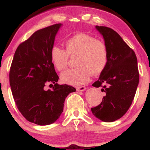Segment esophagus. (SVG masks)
Wrapping results in <instances>:
<instances>
[{"instance_id":"1","label":"esophagus","mask_w":150,"mask_h":150,"mask_svg":"<svg viewBox=\"0 0 150 150\" xmlns=\"http://www.w3.org/2000/svg\"><path fill=\"white\" fill-rule=\"evenodd\" d=\"M77 92H83L86 89V87L85 86H81V87H78L76 88Z\"/></svg>"}]
</instances>
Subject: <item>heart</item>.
Masks as SVG:
<instances>
[{
	"mask_svg": "<svg viewBox=\"0 0 150 150\" xmlns=\"http://www.w3.org/2000/svg\"><path fill=\"white\" fill-rule=\"evenodd\" d=\"M65 49L58 46L51 50V59L59 72L67 68L69 56H76L75 69L68 70L61 75L65 83L73 86L84 85L88 82L91 73L98 75L106 68L108 62V48L103 41L90 34L79 33L65 42Z\"/></svg>",
	"mask_w": 150,
	"mask_h": 150,
	"instance_id": "1",
	"label": "heart"
}]
</instances>
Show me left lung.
Segmentation results:
<instances>
[{"label":"left lung","instance_id":"left-lung-1","mask_svg":"<svg viewBox=\"0 0 150 150\" xmlns=\"http://www.w3.org/2000/svg\"><path fill=\"white\" fill-rule=\"evenodd\" d=\"M108 48V62L93 87H102L106 93L99 106L91 108L96 118L113 122L130 108L139 83L137 60L135 52L112 29L96 26Z\"/></svg>","mask_w":150,"mask_h":150}]
</instances>
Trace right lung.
Wrapping results in <instances>:
<instances>
[{
	"label": "right lung",
	"mask_w": 150,
	"mask_h": 150,
	"mask_svg": "<svg viewBox=\"0 0 150 150\" xmlns=\"http://www.w3.org/2000/svg\"><path fill=\"white\" fill-rule=\"evenodd\" d=\"M62 24L35 32L20 44L10 70V85L19 111L27 120L39 125L56 122L63 111L65 98L75 88L58 85L51 50ZM50 84L51 90H46Z\"/></svg>",
	"instance_id": "1"
}]
</instances>
